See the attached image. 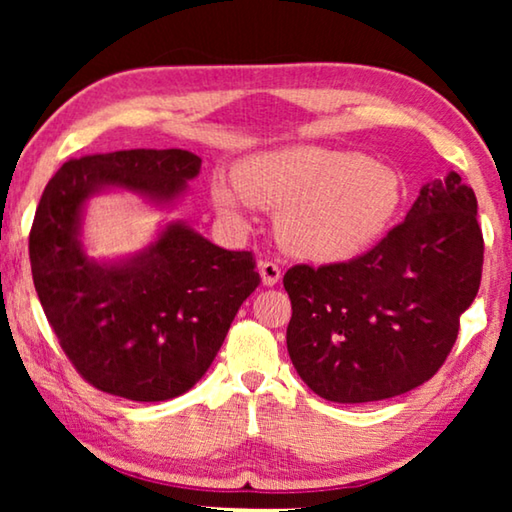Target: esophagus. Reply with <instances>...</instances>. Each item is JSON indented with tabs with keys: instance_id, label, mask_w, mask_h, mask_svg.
I'll use <instances>...</instances> for the list:
<instances>
[{
	"instance_id": "obj_1",
	"label": "esophagus",
	"mask_w": 512,
	"mask_h": 512,
	"mask_svg": "<svg viewBox=\"0 0 512 512\" xmlns=\"http://www.w3.org/2000/svg\"><path fill=\"white\" fill-rule=\"evenodd\" d=\"M259 275H262V282L266 284V287H273V284L280 282L282 271H280V266L273 262H262L259 264Z\"/></svg>"
}]
</instances>
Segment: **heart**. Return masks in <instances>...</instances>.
Listing matches in <instances>:
<instances>
[{"mask_svg":"<svg viewBox=\"0 0 512 512\" xmlns=\"http://www.w3.org/2000/svg\"><path fill=\"white\" fill-rule=\"evenodd\" d=\"M210 196L223 219L246 225L255 207L280 212V237L311 262H350L391 230L404 203L400 173L366 153L293 144L248 155L235 180L216 176Z\"/></svg>","mask_w":512,"mask_h":512,"instance_id":"obj_1","label":"heart"}]
</instances>
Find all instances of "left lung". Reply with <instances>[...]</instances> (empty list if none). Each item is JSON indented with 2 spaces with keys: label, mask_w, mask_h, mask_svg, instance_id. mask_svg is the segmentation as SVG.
Listing matches in <instances>:
<instances>
[{
  "label": "left lung",
  "mask_w": 512,
  "mask_h": 512,
  "mask_svg": "<svg viewBox=\"0 0 512 512\" xmlns=\"http://www.w3.org/2000/svg\"><path fill=\"white\" fill-rule=\"evenodd\" d=\"M476 196L456 171L429 180L379 244L352 262L284 275L287 350L316 395L363 404L436 375L481 284Z\"/></svg>",
  "instance_id": "8db88e82"
}]
</instances>
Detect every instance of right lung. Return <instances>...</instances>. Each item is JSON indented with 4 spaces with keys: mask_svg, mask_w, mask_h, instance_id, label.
Wrapping results in <instances>:
<instances>
[{
    "mask_svg": "<svg viewBox=\"0 0 512 512\" xmlns=\"http://www.w3.org/2000/svg\"><path fill=\"white\" fill-rule=\"evenodd\" d=\"M201 171L183 149H131L69 160L49 180L29 235L33 284L60 348L103 393L162 402L187 393L257 289L253 253L225 250L185 221L149 246L90 257L83 216L92 196L124 189L171 210Z\"/></svg>",
    "mask_w": 512,
    "mask_h": 512,
    "instance_id": "add662e5",
    "label": "right lung"
}]
</instances>
